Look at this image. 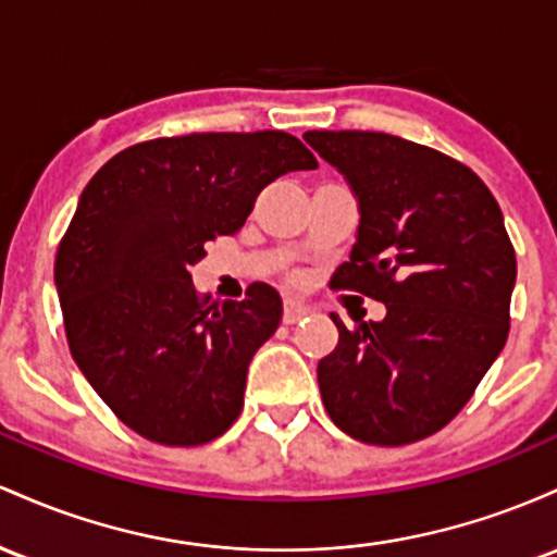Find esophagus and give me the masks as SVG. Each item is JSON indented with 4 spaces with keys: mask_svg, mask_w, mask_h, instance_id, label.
I'll list each match as a JSON object with an SVG mask.
<instances>
[{
    "mask_svg": "<svg viewBox=\"0 0 557 557\" xmlns=\"http://www.w3.org/2000/svg\"><path fill=\"white\" fill-rule=\"evenodd\" d=\"M308 312H310V308L302 302V299L289 297L284 302V323H297L299 318H305V315H308Z\"/></svg>",
    "mask_w": 557,
    "mask_h": 557,
    "instance_id": "34e87169",
    "label": "esophagus"
}]
</instances>
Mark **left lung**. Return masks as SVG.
<instances>
[{
  "instance_id": "8db88e82",
  "label": "left lung",
  "mask_w": 557,
  "mask_h": 557,
  "mask_svg": "<svg viewBox=\"0 0 557 557\" xmlns=\"http://www.w3.org/2000/svg\"><path fill=\"white\" fill-rule=\"evenodd\" d=\"M360 202L358 242L331 286L386 305L342 323L318 362L331 421L366 445L399 447L445 429L503 352L516 249L497 199L471 168L381 131H308Z\"/></svg>"
}]
</instances>
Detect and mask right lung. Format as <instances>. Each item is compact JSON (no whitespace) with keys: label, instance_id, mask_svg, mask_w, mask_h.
<instances>
[{"label":"right lung","instance_id":"right-lung-1","mask_svg":"<svg viewBox=\"0 0 557 557\" xmlns=\"http://www.w3.org/2000/svg\"><path fill=\"white\" fill-rule=\"evenodd\" d=\"M318 160L284 131L139 141L94 173L54 258L67 347L131 431L197 447L231 429L252 355L281 323L273 286L199 297L191 265L245 226L255 199Z\"/></svg>","mask_w":557,"mask_h":557}]
</instances>
